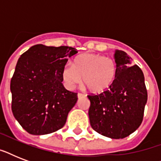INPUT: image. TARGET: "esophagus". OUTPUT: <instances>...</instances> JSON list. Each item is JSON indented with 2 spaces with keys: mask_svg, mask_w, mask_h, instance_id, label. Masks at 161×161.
<instances>
[{
  "mask_svg": "<svg viewBox=\"0 0 161 161\" xmlns=\"http://www.w3.org/2000/svg\"><path fill=\"white\" fill-rule=\"evenodd\" d=\"M84 94H83V93H78V98H83V97H84Z\"/></svg>",
  "mask_w": 161,
  "mask_h": 161,
  "instance_id": "1",
  "label": "esophagus"
}]
</instances>
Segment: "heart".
Here are the masks:
<instances>
[{
    "label": "heart",
    "instance_id": "1",
    "mask_svg": "<svg viewBox=\"0 0 161 161\" xmlns=\"http://www.w3.org/2000/svg\"><path fill=\"white\" fill-rule=\"evenodd\" d=\"M117 76V64L113 58L100 54L83 53L77 56L73 65L66 63L62 70V78L66 88L73 89L82 82L94 93L106 91Z\"/></svg>",
    "mask_w": 161,
    "mask_h": 161
}]
</instances>
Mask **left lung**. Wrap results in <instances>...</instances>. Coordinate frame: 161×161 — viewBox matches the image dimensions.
Instances as JSON below:
<instances>
[{
  "instance_id": "left-lung-1",
  "label": "left lung",
  "mask_w": 161,
  "mask_h": 161,
  "mask_svg": "<svg viewBox=\"0 0 161 161\" xmlns=\"http://www.w3.org/2000/svg\"><path fill=\"white\" fill-rule=\"evenodd\" d=\"M117 76L108 90L88 95L90 125L98 134L111 139H124L140 127L147 102L142 70L131 65V58L121 50L114 53Z\"/></svg>"
}]
</instances>
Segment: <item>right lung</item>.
<instances>
[{"mask_svg":"<svg viewBox=\"0 0 161 161\" xmlns=\"http://www.w3.org/2000/svg\"><path fill=\"white\" fill-rule=\"evenodd\" d=\"M77 53L70 47L37 44L17 61L11 80V110L29 134L47 135L65 125L78 93L63 87L62 70Z\"/></svg>","mask_w":161,"mask_h":161,"instance_id":"obj_1","label":"right lung"}]
</instances>
